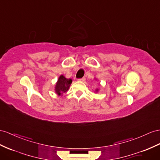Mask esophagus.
<instances>
[{"instance_id": "34e87169", "label": "esophagus", "mask_w": 160, "mask_h": 160, "mask_svg": "<svg viewBox=\"0 0 160 160\" xmlns=\"http://www.w3.org/2000/svg\"><path fill=\"white\" fill-rule=\"evenodd\" d=\"M78 80H80V81H82V82H84L85 80H86V78L84 77H83V78H80V79H78Z\"/></svg>"}]
</instances>
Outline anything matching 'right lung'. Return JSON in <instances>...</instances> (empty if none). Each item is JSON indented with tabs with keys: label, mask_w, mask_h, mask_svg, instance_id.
Returning a JSON list of instances; mask_svg holds the SVG:
<instances>
[{
	"label": "right lung",
	"mask_w": 160,
	"mask_h": 160,
	"mask_svg": "<svg viewBox=\"0 0 160 160\" xmlns=\"http://www.w3.org/2000/svg\"><path fill=\"white\" fill-rule=\"evenodd\" d=\"M72 80L71 79H67L61 75L57 81L55 86V91L58 95H61L63 92H67L69 86L72 84Z\"/></svg>",
	"instance_id": "right-lung-1"
}]
</instances>
